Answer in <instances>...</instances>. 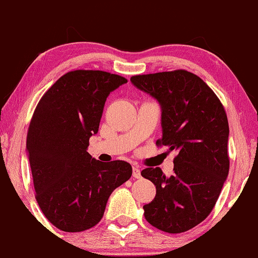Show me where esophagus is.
Instances as JSON below:
<instances>
[{"mask_svg": "<svg viewBox=\"0 0 258 258\" xmlns=\"http://www.w3.org/2000/svg\"><path fill=\"white\" fill-rule=\"evenodd\" d=\"M133 177L134 179H140L141 177V173H140V169L138 168V167H133Z\"/></svg>", "mask_w": 258, "mask_h": 258, "instance_id": "esophagus-1", "label": "esophagus"}]
</instances>
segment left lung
<instances>
[{
	"mask_svg": "<svg viewBox=\"0 0 258 258\" xmlns=\"http://www.w3.org/2000/svg\"><path fill=\"white\" fill-rule=\"evenodd\" d=\"M131 82L161 105L162 138L157 146L175 151L173 175L160 167L141 172L155 184L154 200L144 206L148 223L179 234L212 212L229 172L226 110L199 76L186 70L137 75Z\"/></svg>",
	"mask_w": 258,
	"mask_h": 258,
	"instance_id": "obj_1",
	"label": "left lung"
}]
</instances>
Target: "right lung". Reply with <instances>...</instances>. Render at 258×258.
I'll return each instance as SVG.
<instances>
[{
	"mask_svg": "<svg viewBox=\"0 0 258 258\" xmlns=\"http://www.w3.org/2000/svg\"><path fill=\"white\" fill-rule=\"evenodd\" d=\"M125 83L106 71L74 70L35 108L27 136L35 198L58 229L78 233L96 226L112 191L132 175L128 162H100L86 152L107 96Z\"/></svg>",
	"mask_w": 258,
	"mask_h": 258,
	"instance_id": "obj_1",
	"label": "right lung"
}]
</instances>
